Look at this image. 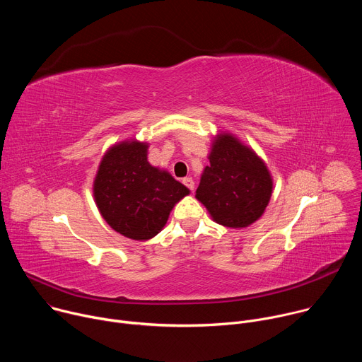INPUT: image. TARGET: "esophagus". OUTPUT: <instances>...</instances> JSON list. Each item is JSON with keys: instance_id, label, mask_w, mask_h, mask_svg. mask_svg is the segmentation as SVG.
<instances>
[{"instance_id": "obj_1", "label": "esophagus", "mask_w": 362, "mask_h": 362, "mask_svg": "<svg viewBox=\"0 0 362 362\" xmlns=\"http://www.w3.org/2000/svg\"><path fill=\"white\" fill-rule=\"evenodd\" d=\"M183 185H185L186 187H189L190 190H194V180H193L192 177H185V179H183Z\"/></svg>"}]
</instances>
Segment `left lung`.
I'll use <instances>...</instances> for the list:
<instances>
[{
    "mask_svg": "<svg viewBox=\"0 0 362 362\" xmlns=\"http://www.w3.org/2000/svg\"><path fill=\"white\" fill-rule=\"evenodd\" d=\"M208 159L196 199L222 226L242 229L255 223L272 196L274 180L265 162L228 132L214 137Z\"/></svg>",
    "mask_w": 362,
    "mask_h": 362,
    "instance_id": "1",
    "label": "left lung"
}]
</instances>
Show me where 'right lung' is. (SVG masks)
Here are the masks:
<instances>
[{
	"mask_svg": "<svg viewBox=\"0 0 362 362\" xmlns=\"http://www.w3.org/2000/svg\"><path fill=\"white\" fill-rule=\"evenodd\" d=\"M148 143L136 139L113 144L103 156L94 182V202L120 235L147 240L166 225L175 204L190 193L168 170L147 160Z\"/></svg>",
	"mask_w": 362,
	"mask_h": 362,
	"instance_id": "obj_1",
	"label": "right lung"
}]
</instances>
